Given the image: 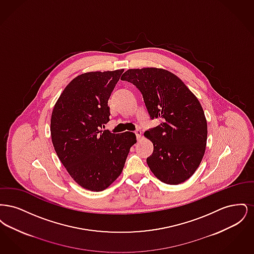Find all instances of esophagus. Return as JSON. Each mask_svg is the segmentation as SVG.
Here are the masks:
<instances>
[{"mask_svg": "<svg viewBox=\"0 0 254 254\" xmlns=\"http://www.w3.org/2000/svg\"><path fill=\"white\" fill-rule=\"evenodd\" d=\"M135 135H136L137 139L139 140V139L141 138V136H142V131H141L140 129H136V130H135Z\"/></svg>", "mask_w": 254, "mask_h": 254, "instance_id": "esophagus-1", "label": "esophagus"}]
</instances>
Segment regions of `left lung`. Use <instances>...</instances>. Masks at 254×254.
Returning <instances> with one entry per match:
<instances>
[{
	"label": "left lung",
	"mask_w": 254,
	"mask_h": 254,
	"mask_svg": "<svg viewBox=\"0 0 254 254\" xmlns=\"http://www.w3.org/2000/svg\"><path fill=\"white\" fill-rule=\"evenodd\" d=\"M121 80L140 90L150 119L161 120L145 132L154 146L146 159L149 169L166 184L187 181L205 154L207 125L200 102L181 79L166 69H128Z\"/></svg>",
	"instance_id": "1"
}]
</instances>
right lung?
<instances>
[{
	"mask_svg": "<svg viewBox=\"0 0 254 254\" xmlns=\"http://www.w3.org/2000/svg\"><path fill=\"white\" fill-rule=\"evenodd\" d=\"M124 69L87 72L74 78L55 104L50 121L54 149L78 185L102 191L122 173L133 132L101 130L109 121L108 101Z\"/></svg>",
	"mask_w": 254,
	"mask_h": 254,
	"instance_id": "right-lung-1",
	"label": "right lung"
}]
</instances>
